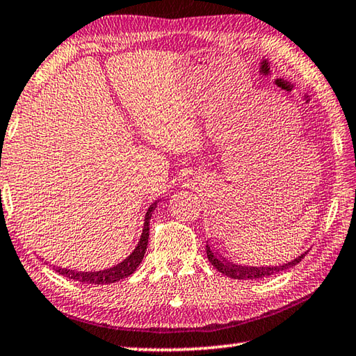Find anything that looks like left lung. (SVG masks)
<instances>
[{
	"label": "left lung",
	"instance_id": "left-lung-1",
	"mask_svg": "<svg viewBox=\"0 0 356 356\" xmlns=\"http://www.w3.org/2000/svg\"><path fill=\"white\" fill-rule=\"evenodd\" d=\"M207 254H208L209 263L213 264L220 273H223V275L234 278V280H259V278H267L270 275H275V273H280V272L289 270L291 267H294L300 263V261L305 258V254H307V252L302 253L298 258L289 261V263L280 264V266H269V267L232 264V263H228L227 259L217 257V254L211 250L209 245H207Z\"/></svg>",
	"mask_w": 356,
	"mask_h": 356
}]
</instances>
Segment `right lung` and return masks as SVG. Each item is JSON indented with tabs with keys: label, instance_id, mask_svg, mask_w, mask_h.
<instances>
[{
	"label": "right lung",
	"instance_id": "obj_1",
	"mask_svg": "<svg viewBox=\"0 0 356 356\" xmlns=\"http://www.w3.org/2000/svg\"><path fill=\"white\" fill-rule=\"evenodd\" d=\"M156 207H158V202L152 203V207L148 208L147 214H145V220H143V228H142L139 244L136 245L133 253H131L127 259H123L122 263H118L117 266L111 267V269L97 270V272H74L70 269H62V267H58V269H54V270L59 272L60 275L74 280V282L87 283V284H111V283L118 282V280L128 278L131 273H134V270L139 267V264L143 259V254H145L147 245H148L149 219H152V214L156 209Z\"/></svg>",
	"mask_w": 356,
	"mask_h": 356
}]
</instances>
